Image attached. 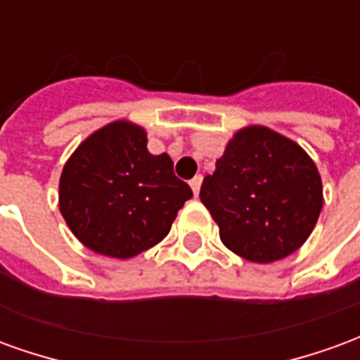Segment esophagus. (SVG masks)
I'll return each instance as SVG.
<instances>
[{
	"mask_svg": "<svg viewBox=\"0 0 360 360\" xmlns=\"http://www.w3.org/2000/svg\"><path fill=\"white\" fill-rule=\"evenodd\" d=\"M200 185H202V175H196L191 179V188H193L195 196H198V193H200Z\"/></svg>",
	"mask_w": 360,
	"mask_h": 360,
	"instance_id": "esophagus-1",
	"label": "esophagus"
}]
</instances>
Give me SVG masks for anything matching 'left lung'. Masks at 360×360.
Wrapping results in <instances>:
<instances>
[{"label": "left lung", "mask_w": 360, "mask_h": 360, "mask_svg": "<svg viewBox=\"0 0 360 360\" xmlns=\"http://www.w3.org/2000/svg\"><path fill=\"white\" fill-rule=\"evenodd\" d=\"M200 200L219 239L250 262L289 257L309 239L322 210V181L307 152L266 127H247L206 175Z\"/></svg>", "instance_id": "8db88e82"}]
</instances>
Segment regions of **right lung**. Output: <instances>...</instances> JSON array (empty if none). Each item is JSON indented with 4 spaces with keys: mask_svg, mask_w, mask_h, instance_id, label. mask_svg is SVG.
<instances>
[{
    "mask_svg": "<svg viewBox=\"0 0 360 360\" xmlns=\"http://www.w3.org/2000/svg\"><path fill=\"white\" fill-rule=\"evenodd\" d=\"M193 196L167 154L152 156L141 127L115 121L82 142L63 167L59 210L94 252L131 258L169 233Z\"/></svg>",
    "mask_w": 360,
    "mask_h": 360,
    "instance_id": "add662e5",
    "label": "right lung"
}]
</instances>
